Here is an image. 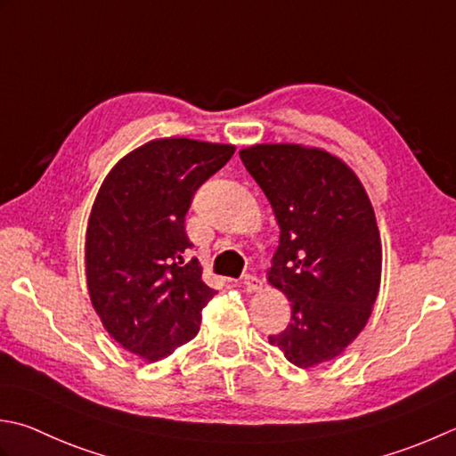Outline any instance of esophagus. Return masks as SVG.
Segmentation results:
<instances>
[{"label":"esophagus","instance_id":"obj_1","mask_svg":"<svg viewBox=\"0 0 456 456\" xmlns=\"http://www.w3.org/2000/svg\"><path fill=\"white\" fill-rule=\"evenodd\" d=\"M243 284H245V289L248 290V292H255V290H258L261 289V284H263V281L258 279V276H255V274H245V279H243Z\"/></svg>","mask_w":456,"mask_h":456}]
</instances>
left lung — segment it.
I'll use <instances>...</instances> for the list:
<instances>
[{
	"instance_id": "left-lung-1",
	"label": "left lung",
	"mask_w": 456,
	"mask_h": 456,
	"mask_svg": "<svg viewBox=\"0 0 456 456\" xmlns=\"http://www.w3.org/2000/svg\"><path fill=\"white\" fill-rule=\"evenodd\" d=\"M281 227L269 282L290 300V324L269 336L290 363L332 360L371 314L381 240L368 193L342 159L318 148L261 144L239 151Z\"/></svg>"
}]
</instances>
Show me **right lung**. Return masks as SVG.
Masks as SVG:
<instances>
[{"instance_id": "obj_1", "label": "right lung", "mask_w": 456, "mask_h": 456, "mask_svg": "<svg viewBox=\"0 0 456 456\" xmlns=\"http://www.w3.org/2000/svg\"><path fill=\"white\" fill-rule=\"evenodd\" d=\"M235 146L190 138L148 142L130 151L98 191L86 229V284L109 334L148 362L200 332L216 290L201 281L185 213L195 191Z\"/></svg>"}]
</instances>
